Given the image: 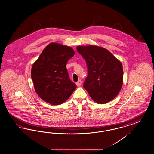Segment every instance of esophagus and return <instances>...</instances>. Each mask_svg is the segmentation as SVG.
<instances>
[{"mask_svg":"<svg viewBox=\"0 0 154 154\" xmlns=\"http://www.w3.org/2000/svg\"><path fill=\"white\" fill-rule=\"evenodd\" d=\"M82 84V81L81 80H79L77 82H76V85L77 86H81V85Z\"/></svg>","mask_w":154,"mask_h":154,"instance_id":"obj_1","label":"esophagus"}]
</instances>
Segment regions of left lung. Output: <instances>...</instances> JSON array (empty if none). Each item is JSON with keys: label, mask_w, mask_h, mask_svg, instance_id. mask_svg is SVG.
I'll return each mask as SVG.
<instances>
[{"label": "left lung", "mask_w": 154, "mask_h": 154, "mask_svg": "<svg viewBox=\"0 0 154 154\" xmlns=\"http://www.w3.org/2000/svg\"><path fill=\"white\" fill-rule=\"evenodd\" d=\"M86 61L88 76L84 88L97 103L105 104L115 99L123 82L122 63L111 52L97 46H77Z\"/></svg>", "instance_id": "obj_1"}]
</instances>
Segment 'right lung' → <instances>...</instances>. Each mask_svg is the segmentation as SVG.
I'll return each mask as SVG.
<instances>
[{"instance_id": "add662e5", "label": "right lung", "mask_w": 154, "mask_h": 154, "mask_svg": "<svg viewBox=\"0 0 154 154\" xmlns=\"http://www.w3.org/2000/svg\"><path fill=\"white\" fill-rule=\"evenodd\" d=\"M73 49L67 46L51 43L42 51L31 68V79L39 97L52 105L61 104L76 88L66 68L73 57Z\"/></svg>"}]
</instances>
